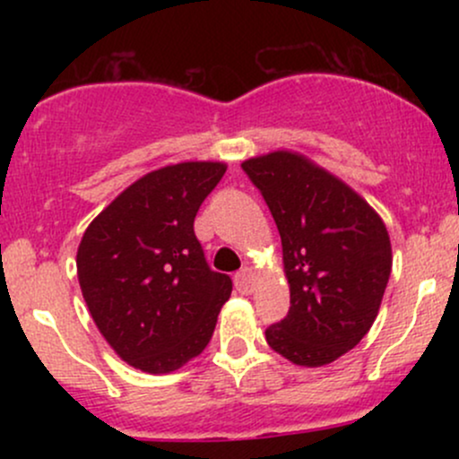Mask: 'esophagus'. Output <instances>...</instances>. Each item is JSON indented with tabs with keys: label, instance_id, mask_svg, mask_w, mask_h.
Instances as JSON below:
<instances>
[{
	"label": "esophagus",
	"instance_id": "1",
	"mask_svg": "<svg viewBox=\"0 0 459 459\" xmlns=\"http://www.w3.org/2000/svg\"><path fill=\"white\" fill-rule=\"evenodd\" d=\"M256 282V273L250 270V267H244L241 272L235 273V287L239 293H250L255 289Z\"/></svg>",
	"mask_w": 459,
	"mask_h": 459
}]
</instances>
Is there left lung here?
<instances>
[{"label": "left lung", "mask_w": 459, "mask_h": 459, "mask_svg": "<svg viewBox=\"0 0 459 459\" xmlns=\"http://www.w3.org/2000/svg\"><path fill=\"white\" fill-rule=\"evenodd\" d=\"M282 241L291 308L267 345L299 367H324L360 343L380 313L393 247L380 213L345 181L296 151L241 163Z\"/></svg>", "instance_id": "obj_1"}]
</instances>
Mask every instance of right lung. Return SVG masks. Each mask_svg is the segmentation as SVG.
Instances as JSON below:
<instances>
[{
	"label": "right lung",
	"instance_id": "obj_1",
	"mask_svg": "<svg viewBox=\"0 0 459 459\" xmlns=\"http://www.w3.org/2000/svg\"><path fill=\"white\" fill-rule=\"evenodd\" d=\"M224 172V161L168 163L146 172L79 241L86 307L103 339L134 368L172 373L212 339L233 282L209 270L194 218Z\"/></svg>",
	"mask_w": 459,
	"mask_h": 459
}]
</instances>
